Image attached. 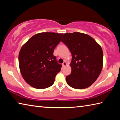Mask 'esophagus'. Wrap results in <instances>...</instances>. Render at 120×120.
Returning a JSON list of instances; mask_svg holds the SVG:
<instances>
[{
  "mask_svg": "<svg viewBox=\"0 0 120 120\" xmlns=\"http://www.w3.org/2000/svg\"><path fill=\"white\" fill-rule=\"evenodd\" d=\"M62 66L64 67L66 66L67 65V63L64 61V63H63V64H62Z\"/></svg>",
  "mask_w": 120,
  "mask_h": 120,
  "instance_id": "1",
  "label": "esophagus"
}]
</instances>
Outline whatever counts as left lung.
I'll return each mask as SVG.
<instances>
[{
  "instance_id": "left-lung-1",
  "label": "left lung",
  "mask_w": 120,
  "mask_h": 120,
  "mask_svg": "<svg viewBox=\"0 0 120 120\" xmlns=\"http://www.w3.org/2000/svg\"><path fill=\"white\" fill-rule=\"evenodd\" d=\"M62 41L71 53V73L66 76L68 85L75 89L88 88L98 78L103 68L101 45L90 36L79 32L65 33Z\"/></svg>"
}]
</instances>
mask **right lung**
<instances>
[{
    "label": "right lung",
    "instance_id": "right-lung-1",
    "mask_svg": "<svg viewBox=\"0 0 120 120\" xmlns=\"http://www.w3.org/2000/svg\"><path fill=\"white\" fill-rule=\"evenodd\" d=\"M62 33L43 32L33 35L22 46L19 55V70L24 80L37 89L48 88L53 84L62 65L53 52L61 41Z\"/></svg>",
    "mask_w": 120,
    "mask_h": 120
}]
</instances>
